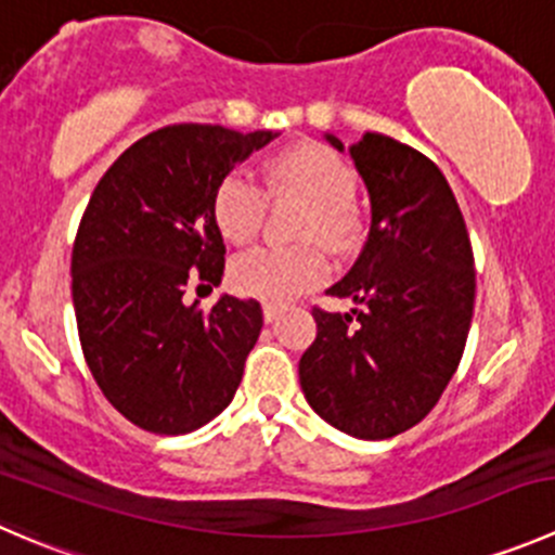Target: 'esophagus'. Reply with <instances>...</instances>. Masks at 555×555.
I'll return each instance as SVG.
<instances>
[{
	"instance_id": "1",
	"label": "esophagus",
	"mask_w": 555,
	"mask_h": 555,
	"mask_svg": "<svg viewBox=\"0 0 555 555\" xmlns=\"http://www.w3.org/2000/svg\"><path fill=\"white\" fill-rule=\"evenodd\" d=\"M279 314H282V306H276V304L262 306V320H266V322H273Z\"/></svg>"
}]
</instances>
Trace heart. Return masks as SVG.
Returning a JSON list of instances; mask_svg holds the SVG:
<instances>
[{
    "label": "heart",
    "mask_w": 555,
    "mask_h": 555,
    "mask_svg": "<svg viewBox=\"0 0 555 555\" xmlns=\"http://www.w3.org/2000/svg\"><path fill=\"white\" fill-rule=\"evenodd\" d=\"M354 190L358 176L352 165L322 143H295L279 152L266 165V191L273 201L304 203L295 238L314 244L244 251L230 262V287L266 304H287L320 287L331 276V262L317 244L333 255H347L358 244ZM266 211L264 192L244 173H228L214 186L211 217L219 235L230 244L255 241Z\"/></svg>",
    "instance_id": "obj_1"
}]
</instances>
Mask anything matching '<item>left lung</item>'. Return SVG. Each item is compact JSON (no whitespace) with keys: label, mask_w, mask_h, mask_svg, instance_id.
<instances>
[{"label":"left lung","mask_w":555,"mask_h":555,"mask_svg":"<svg viewBox=\"0 0 555 555\" xmlns=\"http://www.w3.org/2000/svg\"><path fill=\"white\" fill-rule=\"evenodd\" d=\"M333 149L341 143L327 134ZM371 197L363 251L314 306L317 338L298 363L309 406L338 431L390 439L437 406L464 354L475 311V255L442 170L417 149L365 132L349 146Z\"/></svg>","instance_id":"obj_1"}]
</instances>
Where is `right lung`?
I'll return each instance as SVG.
<instances>
[{
    "instance_id": "add662e5",
    "label": "right lung",
    "mask_w": 555,
    "mask_h": 555,
    "mask_svg": "<svg viewBox=\"0 0 555 555\" xmlns=\"http://www.w3.org/2000/svg\"><path fill=\"white\" fill-rule=\"evenodd\" d=\"M273 138L170 124L132 143L91 192L73 244L80 349L102 396L143 431H195L238 390L260 304L222 295L206 311L184 293L222 282L214 186Z\"/></svg>"
}]
</instances>
